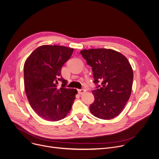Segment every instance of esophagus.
Wrapping results in <instances>:
<instances>
[{"instance_id": "esophagus-1", "label": "esophagus", "mask_w": 159, "mask_h": 159, "mask_svg": "<svg viewBox=\"0 0 159 159\" xmlns=\"http://www.w3.org/2000/svg\"><path fill=\"white\" fill-rule=\"evenodd\" d=\"M77 90H78V93H79V94H82V93H84L85 92V90H84V89H78Z\"/></svg>"}]
</instances>
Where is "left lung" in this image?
Returning <instances> with one entry per match:
<instances>
[{
    "label": "left lung",
    "mask_w": 159,
    "mask_h": 159,
    "mask_svg": "<svg viewBox=\"0 0 159 159\" xmlns=\"http://www.w3.org/2000/svg\"><path fill=\"white\" fill-rule=\"evenodd\" d=\"M82 57L92 67L94 102L90 105V112L96 117L110 120L118 116L129 100L133 82V70L127 59L112 49L92 48L80 51Z\"/></svg>",
    "instance_id": "left-lung-1"
}]
</instances>
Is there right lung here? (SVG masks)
<instances>
[{
  "label": "right lung",
  "mask_w": 159,
  "mask_h": 159,
  "mask_svg": "<svg viewBox=\"0 0 159 159\" xmlns=\"http://www.w3.org/2000/svg\"><path fill=\"white\" fill-rule=\"evenodd\" d=\"M74 48L61 45H41L24 64L25 92L33 110L45 120L54 122L69 113L77 90L66 89L67 80L61 75L63 65ZM59 81L62 87L57 86Z\"/></svg>",
  "instance_id": "1"
}]
</instances>
